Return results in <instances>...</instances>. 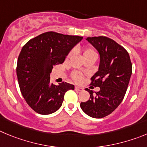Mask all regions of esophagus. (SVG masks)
<instances>
[{
    "label": "esophagus",
    "instance_id": "obj_1",
    "mask_svg": "<svg viewBox=\"0 0 147 147\" xmlns=\"http://www.w3.org/2000/svg\"><path fill=\"white\" fill-rule=\"evenodd\" d=\"M75 91H78V92H80V91H82V90H83V88L78 86H75Z\"/></svg>",
    "mask_w": 147,
    "mask_h": 147
}]
</instances>
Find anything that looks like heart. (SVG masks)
<instances>
[{"mask_svg": "<svg viewBox=\"0 0 147 147\" xmlns=\"http://www.w3.org/2000/svg\"><path fill=\"white\" fill-rule=\"evenodd\" d=\"M77 50L81 53L84 60H86L87 59H90V58H95V59L97 58V53L95 51V49L93 48L92 46L86 45L82 47H78L77 48ZM72 54V51L69 52L68 55H67V57H69ZM71 78L76 83H80L83 80V75L81 73H80V72H72V75H71Z\"/></svg>", "mask_w": 147, "mask_h": 147, "instance_id": "obj_1", "label": "heart"}]
</instances>
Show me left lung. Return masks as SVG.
Returning <instances> with one entry per match:
<instances>
[{
  "label": "left lung",
  "instance_id": "left-lung-1",
  "mask_svg": "<svg viewBox=\"0 0 147 147\" xmlns=\"http://www.w3.org/2000/svg\"><path fill=\"white\" fill-rule=\"evenodd\" d=\"M100 55L99 70L91 78L92 88L100 87L99 92L86 88L90 94L88 101L80 103L87 115L101 119L111 114L125 97L132 74V63L127 51L107 36L87 37Z\"/></svg>",
  "mask_w": 147,
  "mask_h": 147
}]
</instances>
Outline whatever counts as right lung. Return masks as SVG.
<instances>
[{"label": "right lung", "mask_w": 147, "mask_h": 147, "mask_svg": "<svg viewBox=\"0 0 147 147\" xmlns=\"http://www.w3.org/2000/svg\"><path fill=\"white\" fill-rule=\"evenodd\" d=\"M83 39L48 31L30 39L22 47L17 64L20 92L28 105L39 114L47 115L60 108L66 92L74 86L66 82L51 83L54 66L62 64L71 49Z\"/></svg>", "instance_id": "right-lung-1"}]
</instances>
